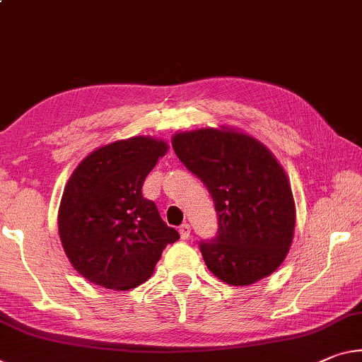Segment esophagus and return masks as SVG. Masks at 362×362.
I'll return each mask as SVG.
<instances>
[{"label": "esophagus", "instance_id": "34e87169", "mask_svg": "<svg viewBox=\"0 0 362 362\" xmlns=\"http://www.w3.org/2000/svg\"><path fill=\"white\" fill-rule=\"evenodd\" d=\"M179 233L183 240H187L188 237H190V226H188V223H182L179 228Z\"/></svg>", "mask_w": 362, "mask_h": 362}]
</instances>
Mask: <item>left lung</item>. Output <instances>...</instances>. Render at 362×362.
Returning a JSON list of instances; mask_svg holds the SVG:
<instances>
[{"label": "left lung", "mask_w": 362, "mask_h": 362, "mask_svg": "<svg viewBox=\"0 0 362 362\" xmlns=\"http://www.w3.org/2000/svg\"><path fill=\"white\" fill-rule=\"evenodd\" d=\"M172 146L214 202L217 233L199 242L209 271L240 286L271 275L295 232L293 193L274 154L253 136L228 129L177 134Z\"/></svg>", "instance_id": "1"}]
</instances>
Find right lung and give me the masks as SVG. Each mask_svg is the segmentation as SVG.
I'll use <instances>...</instances> for the list:
<instances>
[{
  "label": "right lung",
  "instance_id": "add662e5",
  "mask_svg": "<svg viewBox=\"0 0 362 362\" xmlns=\"http://www.w3.org/2000/svg\"><path fill=\"white\" fill-rule=\"evenodd\" d=\"M165 151L163 140L134 136L98 148L74 170L57 223L69 261L88 282L135 288L151 277L165 246L180 238L141 194Z\"/></svg>",
  "mask_w": 362,
  "mask_h": 362
}]
</instances>
